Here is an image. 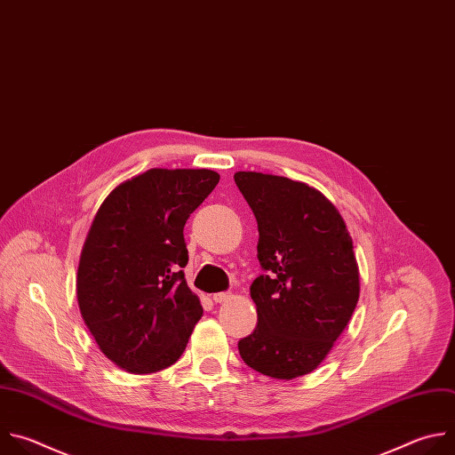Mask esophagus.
I'll use <instances>...</instances> for the list:
<instances>
[{
	"instance_id": "1",
	"label": "esophagus",
	"mask_w": 455,
	"mask_h": 455,
	"mask_svg": "<svg viewBox=\"0 0 455 455\" xmlns=\"http://www.w3.org/2000/svg\"><path fill=\"white\" fill-rule=\"evenodd\" d=\"M233 296L229 294V292H217V294H213L212 296V299L215 301V303H226V301H229Z\"/></svg>"
}]
</instances>
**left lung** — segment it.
<instances>
[{
    "label": "left lung",
    "mask_w": 455,
    "mask_h": 455,
    "mask_svg": "<svg viewBox=\"0 0 455 455\" xmlns=\"http://www.w3.org/2000/svg\"><path fill=\"white\" fill-rule=\"evenodd\" d=\"M235 183L258 222L263 270L251 285L258 324L238 351L254 371L292 380L321 364L353 315V242L335 206L305 183L259 172H236Z\"/></svg>",
    "instance_id": "left-lung-1"
}]
</instances>
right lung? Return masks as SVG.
Instances as JSON below:
<instances>
[{"instance_id":"right-lung-1","label":"right lung","mask_w":455,"mask_h":455,"mask_svg":"<svg viewBox=\"0 0 455 455\" xmlns=\"http://www.w3.org/2000/svg\"><path fill=\"white\" fill-rule=\"evenodd\" d=\"M213 170L152 168L116 187L89 228L76 275L82 319L134 375L172 366L203 315L183 268L185 224L219 185Z\"/></svg>"}]
</instances>
